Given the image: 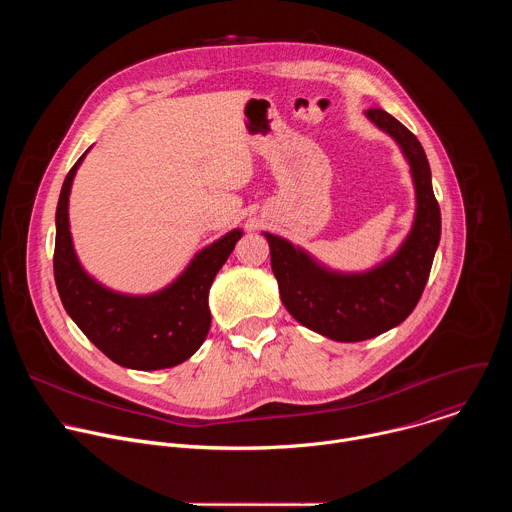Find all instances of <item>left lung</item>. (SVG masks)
Returning a JSON list of instances; mask_svg holds the SVG:
<instances>
[{
	"instance_id": "1",
	"label": "left lung",
	"mask_w": 512,
	"mask_h": 512,
	"mask_svg": "<svg viewBox=\"0 0 512 512\" xmlns=\"http://www.w3.org/2000/svg\"><path fill=\"white\" fill-rule=\"evenodd\" d=\"M367 117L397 139L411 166L417 212L401 249L373 271L340 275L322 269L291 243L265 233L271 269L287 312L306 328L338 342L379 336L413 312L442 235V212L419 139L379 107H371Z\"/></svg>"
}]
</instances>
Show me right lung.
Wrapping results in <instances>:
<instances>
[{
    "label": "right lung",
    "mask_w": 512,
    "mask_h": 512,
    "mask_svg": "<svg viewBox=\"0 0 512 512\" xmlns=\"http://www.w3.org/2000/svg\"><path fill=\"white\" fill-rule=\"evenodd\" d=\"M77 160L64 178L56 206L54 281L68 316L113 362L137 371L170 369L190 358L210 330L208 289L241 239L231 231L202 249L164 291L145 298L119 296L93 281L81 267L68 231V194Z\"/></svg>",
    "instance_id": "right-lung-1"
}]
</instances>
